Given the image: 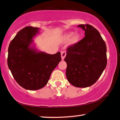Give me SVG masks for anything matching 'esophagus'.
<instances>
[{"mask_svg":"<svg viewBox=\"0 0 120 120\" xmlns=\"http://www.w3.org/2000/svg\"><path fill=\"white\" fill-rule=\"evenodd\" d=\"M66 51H62L61 52V59L63 60H64V59L66 57Z\"/></svg>","mask_w":120,"mask_h":120,"instance_id":"1","label":"esophagus"}]
</instances>
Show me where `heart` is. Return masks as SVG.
Here are the masks:
<instances>
[{"label":"heart","mask_w":120,"mask_h":120,"mask_svg":"<svg viewBox=\"0 0 120 120\" xmlns=\"http://www.w3.org/2000/svg\"><path fill=\"white\" fill-rule=\"evenodd\" d=\"M73 34H74L73 32H69L66 33L62 38L63 41L66 42L70 40L71 45H75L77 44L81 39V35L78 33H75L74 35Z\"/></svg>","instance_id":"b5f03b06"}]
</instances>
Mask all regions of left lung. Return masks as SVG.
I'll return each mask as SVG.
<instances>
[{
	"label": "left lung",
	"instance_id": "8db88e82",
	"mask_svg": "<svg viewBox=\"0 0 120 120\" xmlns=\"http://www.w3.org/2000/svg\"><path fill=\"white\" fill-rule=\"evenodd\" d=\"M85 31L84 38L68 47L64 60L66 74L71 85L86 88L97 81L107 66V48L100 33L88 24L78 26Z\"/></svg>",
	"mask_w": 120,
	"mask_h": 120
}]
</instances>
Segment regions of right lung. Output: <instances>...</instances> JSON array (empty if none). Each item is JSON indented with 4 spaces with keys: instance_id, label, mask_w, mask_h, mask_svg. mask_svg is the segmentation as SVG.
<instances>
[{
    "instance_id": "add662e5",
    "label": "right lung",
    "mask_w": 120,
    "mask_h": 120,
    "mask_svg": "<svg viewBox=\"0 0 120 120\" xmlns=\"http://www.w3.org/2000/svg\"><path fill=\"white\" fill-rule=\"evenodd\" d=\"M39 28L27 26L17 34L8 49V65L17 82L24 89L44 87L61 60L60 52L47 54L35 48L33 38Z\"/></svg>"
}]
</instances>
